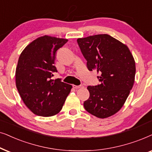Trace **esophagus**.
Masks as SVG:
<instances>
[{"instance_id": "1", "label": "esophagus", "mask_w": 152, "mask_h": 152, "mask_svg": "<svg viewBox=\"0 0 152 152\" xmlns=\"http://www.w3.org/2000/svg\"><path fill=\"white\" fill-rule=\"evenodd\" d=\"M73 88L75 89H79V88H84V86H82V85H80V86H75V85H73Z\"/></svg>"}]
</instances>
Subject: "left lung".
Wrapping results in <instances>:
<instances>
[{
  "label": "left lung",
  "instance_id": "obj_1",
  "mask_svg": "<svg viewBox=\"0 0 152 152\" xmlns=\"http://www.w3.org/2000/svg\"><path fill=\"white\" fill-rule=\"evenodd\" d=\"M78 46L89 71L96 70L100 84L88 86L86 110L99 118L112 116L122 108L133 88L135 63L122 42L106 34L78 38Z\"/></svg>",
  "mask_w": 152,
  "mask_h": 152
}]
</instances>
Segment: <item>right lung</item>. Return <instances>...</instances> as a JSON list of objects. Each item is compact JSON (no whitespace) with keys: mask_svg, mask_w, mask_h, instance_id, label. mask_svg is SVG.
I'll use <instances>...</instances> for the list:
<instances>
[{"mask_svg":"<svg viewBox=\"0 0 152 152\" xmlns=\"http://www.w3.org/2000/svg\"><path fill=\"white\" fill-rule=\"evenodd\" d=\"M68 40L44 35L22 51L16 68V86L26 106L34 114L50 117L62 110L72 86L51 79L57 72L56 51Z\"/></svg>","mask_w":152,"mask_h":152,"instance_id":"obj_1","label":"right lung"}]
</instances>
